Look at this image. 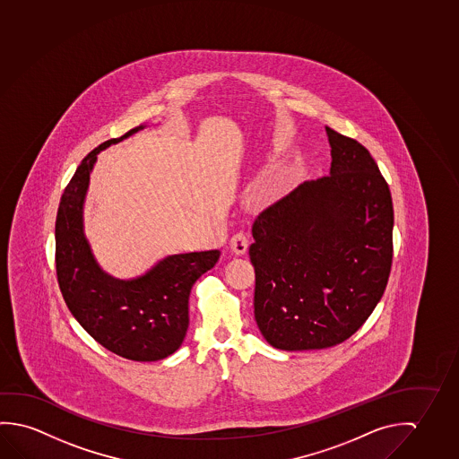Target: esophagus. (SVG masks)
Here are the masks:
<instances>
[{"instance_id": "34e87169", "label": "esophagus", "mask_w": 459, "mask_h": 459, "mask_svg": "<svg viewBox=\"0 0 459 459\" xmlns=\"http://www.w3.org/2000/svg\"><path fill=\"white\" fill-rule=\"evenodd\" d=\"M230 246H231V250H233L236 255H244L247 252L248 247V239L247 236L244 233L234 234L231 240H230Z\"/></svg>"}]
</instances>
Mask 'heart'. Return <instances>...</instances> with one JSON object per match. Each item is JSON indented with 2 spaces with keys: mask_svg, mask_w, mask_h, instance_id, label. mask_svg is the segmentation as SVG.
I'll return each instance as SVG.
<instances>
[{
  "mask_svg": "<svg viewBox=\"0 0 459 459\" xmlns=\"http://www.w3.org/2000/svg\"><path fill=\"white\" fill-rule=\"evenodd\" d=\"M285 177H274L266 183H262L260 186H256L252 195V201L256 204H263L266 201H270L273 197L276 196L277 193L281 191V188L284 186Z\"/></svg>",
  "mask_w": 459,
  "mask_h": 459,
  "instance_id": "b5f03b06",
  "label": "heart"
}]
</instances>
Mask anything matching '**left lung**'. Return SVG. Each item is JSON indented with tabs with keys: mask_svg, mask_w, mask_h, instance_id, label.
Segmentation results:
<instances>
[{
	"mask_svg": "<svg viewBox=\"0 0 459 459\" xmlns=\"http://www.w3.org/2000/svg\"><path fill=\"white\" fill-rule=\"evenodd\" d=\"M325 131L330 175L301 183L252 226L255 320L276 350L348 340L378 305L391 273L389 186L365 146Z\"/></svg>",
	"mask_w": 459,
	"mask_h": 459,
	"instance_id": "8db88e82",
	"label": "left lung"
}]
</instances>
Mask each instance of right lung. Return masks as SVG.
I'll use <instances>...</instances> for the list:
<instances>
[{"instance_id": "obj_1", "label": "right lung", "mask_w": 459, "mask_h": 459, "mask_svg": "<svg viewBox=\"0 0 459 459\" xmlns=\"http://www.w3.org/2000/svg\"><path fill=\"white\" fill-rule=\"evenodd\" d=\"M145 127L105 142L81 160L58 204L56 268L70 313L95 342L124 359L154 362L182 346L189 293L219 262L220 250L169 255L131 279L111 276L97 262L84 233V203L97 154Z\"/></svg>"}]
</instances>
